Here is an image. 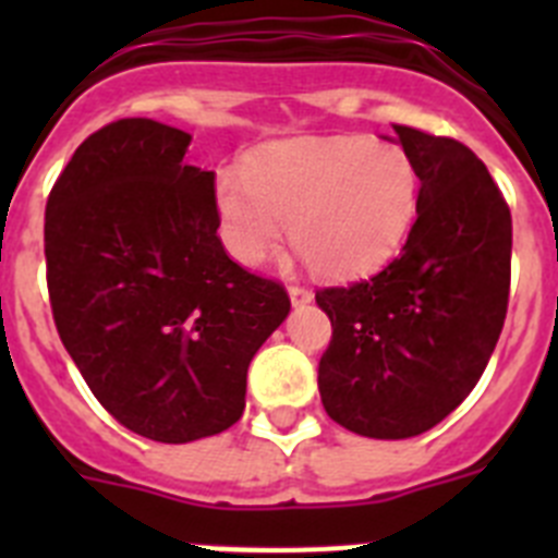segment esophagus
I'll return each mask as SVG.
<instances>
[{"instance_id":"1","label":"esophagus","mask_w":558,"mask_h":558,"mask_svg":"<svg viewBox=\"0 0 558 558\" xmlns=\"http://www.w3.org/2000/svg\"><path fill=\"white\" fill-rule=\"evenodd\" d=\"M288 293H290V302H293V307H304V304L313 302V290L302 288V284H290Z\"/></svg>"}]
</instances>
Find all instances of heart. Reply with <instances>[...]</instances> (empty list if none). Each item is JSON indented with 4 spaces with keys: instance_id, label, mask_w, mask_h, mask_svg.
Returning <instances> with one entry per match:
<instances>
[{
    "instance_id": "1",
    "label": "heart",
    "mask_w": 558,
    "mask_h": 558,
    "mask_svg": "<svg viewBox=\"0 0 558 558\" xmlns=\"http://www.w3.org/2000/svg\"><path fill=\"white\" fill-rule=\"evenodd\" d=\"M418 167L405 147L368 136H302L259 147L215 179L220 240L240 265L279 251L284 226L324 279H360L388 265L418 215Z\"/></svg>"
}]
</instances>
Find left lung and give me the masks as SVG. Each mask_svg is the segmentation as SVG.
I'll use <instances>...</instances> for the list:
<instances>
[{
  "label": "left lung",
  "mask_w": 558,
  "mask_h": 558,
  "mask_svg": "<svg viewBox=\"0 0 558 558\" xmlns=\"http://www.w3.org/2000/svg\"><path fill=\"white\" fill-rule=\"evenodd\" d=\"M418 167V215L402 254L366 282L327 288L318 363L329 418L366 438L430 430L475 388L500 338L511 282V211L466 145L393 125Z\"/></svg>",
  "instance_id": "left-lung-1"
}]
</instances>
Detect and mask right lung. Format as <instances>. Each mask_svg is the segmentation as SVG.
<instances>
[{
    "mask_svg": "<svg viewBox=\"0 0 558 558\" xmlns=\"http://www.w3.org/2000/svg\"><path fill=\"white\" fill-rule=\"evenodd\" d=\"M190 133L117 120L92 133L49 192L44 254L69 357L120 425L186 445L234 425L254 354L288 318L279 282L231 263L215 172Z\"/></svg>",
    "mask_w": 558,
    "mask_h": 558,
    "instance_id": "obj_1",
    "label": "right lung"
}]
</instances>
